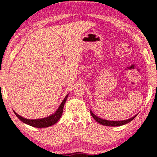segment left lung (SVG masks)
I'll list each match as a JSON object with an SVG mask.
<instances>
[{
    "instance_id": "left-lung-1",
    "label": "left lung",
    "mask_w": 157,
    "mask_h": 157,
    "mask_svg": "<svg viewBox=\"0 0 157 157\" xmlns=\"http://www.w3.org/2000/svg\"><path fill=\"white\" fill-rule=\"evenodd\" d=\"M90 112H91V114L93 118H94L98 123L102 124V125L110 126V127H116V126L123 125V124H125L127 123H129V122H131L133 119H134L135 117L136 116V115H135L134 117H132V118L127 119V120H124V121H111L105 120V119H102V118H99V117L95 116L91 111H90Z\"/></svg>"
}]
</instances>
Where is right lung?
I'll use <instances>...</instances> for the list:
<instances>
[{
    "label": "right lung",
    "mask_w": 157,
    "mask_h": 157,
    "mask_svg": "<svg viewBox=\"0 0 157 157\" xmlns=\"http://www.w3.org/2000/svg\"><path fill=\"white\" fill-rule=\"evenodd\" d=\"M68 95H67L65 97L64 99H63V100L62 101V102L61 103V105H59V108H58L57 110L55 111V113L52 114V115L46 117V118L30 120V119L25 118H23V117L19 116L18 114L16 113L14 111V112L15 113V115L18 117V118H19L20 121H22L23 123L27 124L28 125H30L32 127H36V128H44V127L52 126L53 124L56 123L59 120L61 116H62V114L63 113V106H64L66 101L67 100Z\"/></svg>",
    "instance_id": "1"
}]
</instances>
